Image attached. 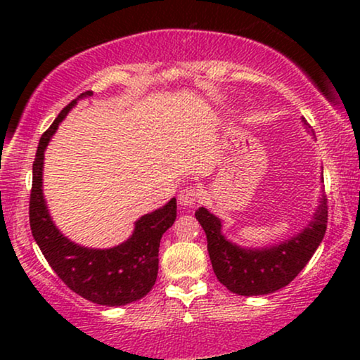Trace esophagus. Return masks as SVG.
Wrapping results in <instances>:
<instances>
[{
  "label": "esophagus",
  "instance_id": "34e87169",
  "mask_svg": "<svg viewBox=\"0 0 360 360\" xmlns=\"http://www.w3.org/2000/svg\"><path fill=\"white\" fill-rule=\"evenodd\" d=\"M179 200L181 206H193L196 201H198V191H196L195 186H185V188L180 191Z\"/></svg>",
  "mask_w": 360,
  "mask_h": 360
}]
</instances>
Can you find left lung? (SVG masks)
Segmentation results:
<instances>
[{
    "label": "left lung",
    "mask_w": 360,
    "mask_h": 360,
    "mask_svg": "<svg viewBox=\"0 0 360 360\" xmlns=\"http://www.w3.org/2000/svg\"><path fill=\"white\" fill-rule=\"evenodd\" d=\"M303 121L307 122L304 117ZM195 216L206 233L210 259L219 282L233 293L257 297L287 287L309 262L326 233L328 198L323 195L313 221L302 233L264 249H244L229 243L221 233V219L203 206Z\"/></svg>",
    "instance_id": "8db88e82"
}]
</instances>
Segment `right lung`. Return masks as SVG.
Returning <instances> with one entry per match:
<instances>
[{
	"mask_svg": "<svg viewBox=\"0 0 360 360\" xmlns=\"http://www.w3.org/2000/svg\"><path fill=\"white\" fill-rule=\"evenodd\" d=\"M91 95L85 91L68 103L39 141L32 164L29 223L44 257L68 288L93 303L122 307L146 297L154 287L160 239L176 218V200L172 198L165 206L137 219L131 238L111 249L82 248L56 228L42 195L44 150L67 112L80 98Z\"/></svg>",
	"mask_w": 360,
	"mask_h": 360,
	"instance_id": "obj_1",
	"label": "right lung"
}]
</instances>
